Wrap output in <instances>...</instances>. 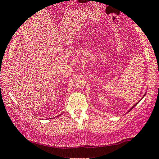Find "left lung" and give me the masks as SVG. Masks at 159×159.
I'll list each match as a JSON object with an SVG mask.
<instances>
[{"instance_id":"obj_1","label":"left lung","mask_w":159,"mask_h":159,"mask_svg":"<svg viewBox=\"0 0 159 159\" xmlns=\"http://www.w3.org/2000/svg\"><path fill=\"white\" fill-rule=\"evenodd\" d=\"M145 95H146V94H144V96H145ZM140 100H141V99H140ZM139 102H140V101H139ZM138 102H137V103L135 104V105H133V106H132V107H131V108H130V110H129V111H128V112H129V111H130L131 110H132V109H133V108H134V107L136 106V105H137V104H138ZM126 114H127V113H126Z\"/></svg>"}]
</instances>
